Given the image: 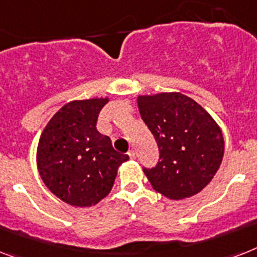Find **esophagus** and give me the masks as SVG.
<instances>
[{
	"instance_id": "34e87169",
	"label": "esophagus",
	"mask_w": 257,
	"mask_h": 257,
	"mask_svg": "<svg viewBox=\"0 0 257 257\" xmlns=\"http://www.w3.org/2000/svg\"><path fill=\"white\" fill-rule=\"evenodd\" d=\"M128 156H129V158H131V160H135V158H136L135 150H129V152H128Z\"/></svg>"
}]
</instances>
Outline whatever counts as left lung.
<instances>
[{
	"mask_svg": "<svg viewBox=\"0 0 257 257\" xmlns=\"http://www.w3.org/2000/svg\"><path fill=\"white\" fill-rule=\"evenodd\" d=\"M141 118L157 141L160 160L144 173L170 199L193 197L211 182L222 164L224 140L207 110L179 92L137 97Z\"/></svg>",
	"mask_w": 257,
	"mask_h": 257,
	"instance_id": "obj_1",
	"label": "left lung"
}]
</instances>
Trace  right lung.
<instances>
[{"label": "right lung", "mask_w": 257, "mask_h": 257, "mask_svg": "<svg viewBox=\"0 0 257 257\" xmlns=\"http://www.w3.org/2000/svg\"><path fill=\"white\" fill-rule=\"evenodd\" d=\"M108 97L74 100L46 125L37 149V166L47 189L66 203L89 207L112 190L128 154L117 153L96 122Z\"/></svg>", "instance_id": "right-lung-1"}]
</instances>
